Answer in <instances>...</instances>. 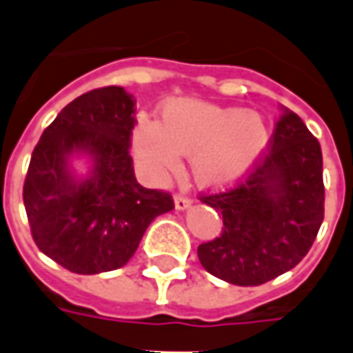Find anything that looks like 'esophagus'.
<instances>
[{
    "label": "esophagus",
    "mask_w": 353,
    "mask_h": 353,
    "mask_svg": "<svg viewBox=\"0 0 353 353\" xmlns=\"http://www.w3.org/2000/svg\"><path fill=\"white\" fill-rule=\"evenodd\" d=\"M174 202H176V210H187V208H191V199L189 196H185V194H176L174 196Z\"/></svg>",
    "instance_id": "esophagus-1"
}]
</instances>
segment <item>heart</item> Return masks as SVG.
I'll return each instance as SVG.
<instances>
[{
	"label": "heart",
	"instance_id": "obj_1",
	"mask_svg": "<svg viewBox=\"0 0 353 353\" xmlns=\"http://www.w3.org/2000/svg\"><path fill=\"white\" fill-rule=\"evenodd\" d=\"M132 143L138 161L154 176L177 170L181 154H191L194 179L221 189L244 176L263 153L268 128L257 111L172 100L162 109V124L139 119Z\"/></svg>",
	"mask_w": 353,
	"mask_h": 353
}]
</instances>
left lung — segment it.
<instances>
[{"mask_svg": "<svg viewBox=\"0 0 353 353\" xmlns=\"http://www.w3.org/2000/svg\"><path fill=\"white\" fill-rule=\"evenodd\" d=\"M200 200L223 215L221 234L199 245L208 272L245 288L274 280L303 261L323 221L319 141L283 108L270 145L244 181Z\"/></svg>", "mask_w": 353, "mask_h": 353, "instance_id": "left-lung-1", "label": "left lung"}]
</instances>
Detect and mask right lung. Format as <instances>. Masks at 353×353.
Returning <instances> with one entry per match:
<instances>
[{"label":"right lung","instance_id":"1","mask_svg":"<svg viewBox=\"0 0 353 353\" xmlns=\"http://www.w3.org/2000/svg\"><path fill=\"white\" fill-rule=\"evenodd\" d=\"M136 100L123 87L94 88L65 105L45 128L24 181L32 238L47 257L75 274L124 266L172 194L136 181L130 157ZM85 152L93 168L79 180L69 157Z\"/></svg>","mask_w":353,"mask_h":353}]
</instances>
